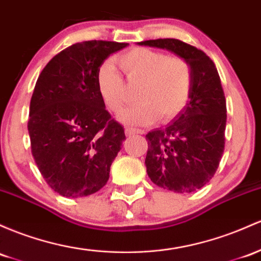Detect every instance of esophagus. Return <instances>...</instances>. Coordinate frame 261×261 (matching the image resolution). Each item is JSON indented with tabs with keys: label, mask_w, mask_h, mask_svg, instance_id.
<instances>
[{
	"label": "esophagus",
	"mask_w": 261,
	"mask_h": 261,
	"mask_svg": "<svg viewBox=\"0 0 261 261\" xmlns=\"http://www.w3.org/2000/svg\"><path fill=\"white\" fill-rule=\"evenodd\" d=\"M125 134H126V135H127V136L134 135V134H140V135H142V134H144V131H142V130H139V128L126 127V128H125Z\"/></svg>",
	"instance_id": "obj_1"
}]
</instances>
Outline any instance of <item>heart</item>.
Listing matches in <instances>:
<instances>
[{
    "instance_id": "obj_1",
    "label": "heart",
    "mask_w": 261,
    "mask_h": 261,
    "mask_svg": "<svg viewBox=\"0 0 261 261\" xmlns=\"http://www.w3.org/2000/svg\"><path fill=\"white\" fill-rule=\"evenodd\" d=\"M128 84H140L137 104L126 110V124L147 125L157 117L170 121L182 113L191 98L193 69L183 57L150 48L136 47L116 57ZM96 88L102 102L111 113L119 114L127 104L124 79L113 63L105 62L96 71Z\"/></svg>"
}]
</instances>
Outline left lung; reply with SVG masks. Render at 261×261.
<instances>
[{
    "label": "left lung",
    "mask_w": 261,
    "mask_h": 261,
    "mask_svg": "<svg viewBox=\"0 0 261 261\" xmlns=\"http://www.w3.org/2000/svg\"><path fill=\"white\" fill-rule=\"evenodd\" d=\"M139 44L166 48L191 63L190 101L167 126L146 135L145 165L151 181L163 190L198 191L214 176L224 152L227 104L218 70L204 51L179 39H150Z\"/></svg>",
    "instance_id": "obj_1"
}]
</instances>
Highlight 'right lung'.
<instances>
[{"label": "right lung", "instance_id": "obj_1", "mask_svg": "<svg viewBox=\"0 0 261 261\" xmlns=\"http://www.w3.org/2000/svg\"><path fill=\"white\" fill-rule=\"evenodd\" d=\"M125 47L75 43L54 56L37 79L28 119L31 150L44 181L63 197H85L107 185L125 133L100 98L96 71Z\"/></svg>", "mask_w": 261, "mask_h": 261}]
</instances>
